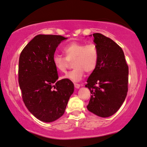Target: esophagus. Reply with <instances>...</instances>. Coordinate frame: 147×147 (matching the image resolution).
Listing matches in <instances>:
<instances>
[{
    "label": "esophagus",
    "mask_w": 147,
    "mask_h": 147,
    "mask_svg": "<svg viewBox=\"0 0 147 147\" xmlns=\"http://www.w3.org/2000/svg\"><path fill=\"white\" fill-rule=\"evenodd\" d=\"M74 87H75L76 88H79L80 87V85L79 84H76V83H74Z\"/></svg>",
    "instance_id": "1"
}]
</instances>
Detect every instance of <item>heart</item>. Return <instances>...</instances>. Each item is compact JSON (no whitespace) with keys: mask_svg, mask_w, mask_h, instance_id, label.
<instances>
[{"mask_svg":"<svg viewBox=\"0 0 147 147\" xmlns=\"http://www.w3.org/2000/svg\"><path fill=\"white\" fill-rule=\"evenodd\" d=\"M63 51L65 57L55 55L52 62L57 71L65 72L71 61H73L74 69L68 72L62 76L63 78L71 80L73 82L80 80L85 71L92 73L96 69L98 63L99 53L98 48L94 43L73 41L63 48Z\"/></svg>","mask_w":147,"mask_h":147,"instance_id":"heart-1","label":"heart"}]
</instances>
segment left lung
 Wrapping results in <instances>:
<instances>
[{
	"label": "left lung",
	"mask_w": 147,
	"mask_h": 147,
	"mask_svg": "<svg viewBox=\"0 0 147 147\" xmlns=\"http://www.w3.org/2000/svg\"><path fill=\"white\" fill-rule=\"evenodd\" d=\"M93 37L99 59L85 85L92 94L87 109L96 115L108 117L117 112L125 100L129 67L123 51L115 41L99 33Z\"/></svg>",
	"instance_id": "left-lung-1"
}]
</instances>
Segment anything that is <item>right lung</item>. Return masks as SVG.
Instances as JSON below:
<instances>
[{
	"label": "right lung",
	"instance_id": "right-lung-1",
	"mask_svg": "<svg viewBox=\"0 0 147 147\" xmlns=\"http://www.w3.org/2000/svg\"><path fill=\"white\" fill-rule=\"evenodd\" d=\"M67 39L57 35H38L20 55L18 82L23 101L41 121H54L64 114L74 92L71 80H57V71L52 62L56 48Z\"/></svg>",
	"mask_w": 147,
	"mask_h": 147
}]
</instances>
